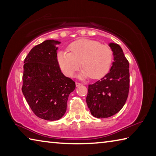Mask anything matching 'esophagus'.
<instances>
[{"label":"esophagus","instance_id":"obj_1","mask_svg":"<svg viewBox=\"0 0 156 156\" xmlns=\"http://www.w3.org/2000/svg\"><path fill=\"white\" fill-rule=\"evenodd\" d=\"M81 83H78V82H76V87H79V86H80L81 85Z\"/></svg>","mask_w":156,"mask_h":156}]
</instances>
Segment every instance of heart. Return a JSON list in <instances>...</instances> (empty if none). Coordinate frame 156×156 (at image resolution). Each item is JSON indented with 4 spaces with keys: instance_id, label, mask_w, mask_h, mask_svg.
<instances>
[{
    "instance_id": "1",
    "label": "heart",
    "mask_w": 156,
    "mask_h": 156,
    "mask_svg": "<svg viewBox=\"0 0 156 156\" xmlns=\"http://www.w3.org/2000/svg\"><path fill=\"white\" fill-rule=\"evenodd\" d=\"M58 63L65 76L72 77L80 67L79 77L98 79L109 72L113 62V51L106 44L91 39H79L70 44L68 52L57 54Z\"/></svg>"
}]
</instances>
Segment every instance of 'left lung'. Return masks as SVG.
Listing matches in <instances>:
<instances>
[{
  "label": "left lung",
  "mask_w": 156,
  "mask_h": 156,
  "mask_svg": "<svg viewBox=\"0 0 156 156\" xmlns=\"http://www.w3.org/2000/svg\"><path fill=\"white\" fill-rule=\"evenodd\" d=\"M113 55L110 71L101 80L89 84L86 102L91 115L105 118L122 109L129 90V64L119 44L110 43Z\"/></svg>",
  "instance_id": "8db88e82"
}]
</instances>
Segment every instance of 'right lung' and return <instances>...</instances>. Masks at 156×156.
I'll return each mask as SVG.
<instances>
[{
  "label": "right lung",
  "mask_w": 156,
  "mask_h": 156,
  "mask_svg": "<svg viewBox=\"0 0 156 156\" xmlns=\"http://www.w3.org/2000/svg\"><path fill=\"white\" fill-rule=\"evenodd\" d=\"M60 42L47 40L36 45L26 56L23 66L22 92L36 116L58 120L65 115L68 97L75 82L66 77L57 60Z\"/></svg>",
  "instance_id": "add662e5"
}]
</instances>
